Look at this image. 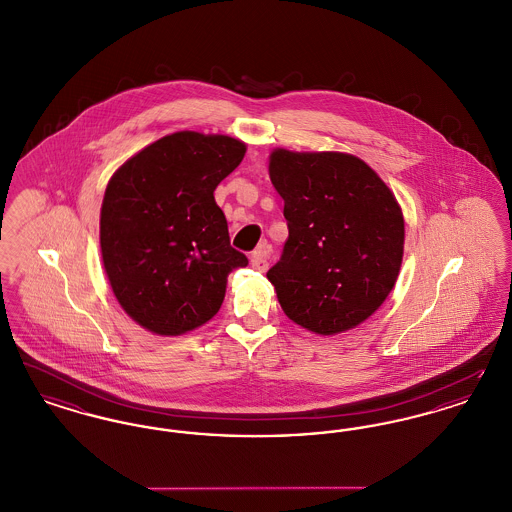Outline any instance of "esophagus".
Returning <instances> with one entry per match:
<instances>
[{
    "instance_id": "1",
    "label": "esophagus",
    "mask_w": 512,
    "mask_h": 512,
    "mask_svg": "<svg viewBox=\"0 0 512 512\" xmlns=\"http://www.w3.org/2000/svg\"><path fill=\"white\" fill-rule=\"evenodd\" d=\"M270 245L261 244L253 253H251V267L259 272H265L268 268V259H270Z\"/></svg>"
}]
</instances>
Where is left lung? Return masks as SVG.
Returning a JSON list of instances; mask_svg holds the SVG:
<instances>
[{
  "mask_svg": "<svg viewBox=\"0 0 512 512\" xmlns=\"http://www.w3.org/2000/svg\"><path fill=\"white\" fill-rule=\"evenodd\" d=\"M268 174L290 232L267 272L284 313L320 336L359 326L399 276L405 220L395 195L365 161L338 151L274 149Z\"/></svg>",
  "mask_w": 512,
  "mask_h": 512,
  "instance_id": "left-lung-1",
  "label": "left lung"
}]
</instances>
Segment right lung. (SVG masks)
<instances>
[{
    "label": "right lung",
    "mask_w": 512,
    "mask_h": 512,
    "mask_svg": "<svg viewBox=\"0 0 512 512\" xmlns=\"http://www.w3.org/2000/svg\"><path fill=\"white\" fill-rule=\"evenodd\" d=\"M245 155L222 134L174 132L130 157L107 184L99 244L126 315L180 336L219 313L226 278L247 257L230 245L215 188Z\"/></svg>",
    "instance_id": "obj_1"
}]
</instances>
